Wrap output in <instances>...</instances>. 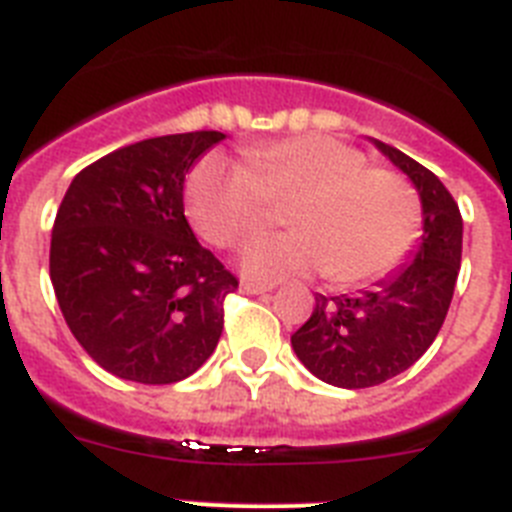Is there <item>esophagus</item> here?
I'll return each mask as SVG.
<instances>
[{
    "label": "esophagus",
    "instance_id": "34e87169",
    "mask_svg": "<svg viewBox=\"0 0 512 512\" xmlns=\"http://www.w3.org/2000/svg\"><path fill=\"white\" fill-rule=\"evenodd\" d=\"M242 291H244V293H252V296H257V293H268V291H273V286H268V283L242 281Z\"/></svg>",
    "mask_w": 512,
    "mask_h": 512
}]
</instances>
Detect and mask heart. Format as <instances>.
Instances as JSON below:
<instances>
[{
	"label": "heart",
	"instance_id": "b5f03b06",
	"mask_svg": "<svg viewBox=\"0 0 512 512\" xmlns=\"http://www.w3.org/2000/svg\"><path fill=\"white\" fill-rule=\"evenodd\" d=\"M288 206V234L252 242L242 255L255 281L322 270L337 286L391 273L420 234L422 208L402 175L368 167L355 146L332 136H299L252 146L247 167L211 157L193 172L188 213L216 247H237Z\"/></svg>",
	"mask_w": 512,
	"mask_h": 512
}]
</instances>
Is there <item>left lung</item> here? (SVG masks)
Returning <instances> with one entry per match:
<instances>
[{
    "mask_svg": "<svg viewBox=\"0 0 512 512\" xmlns=\"http://www.w3.org/2000/svg\"><path fill=\"white\" fill-rule=\"evenodd\" d=\"M420 193L422 237L415 257L371 291L322 296L311 317L291 335L299 361L324 384L366 389L417 363L433 345L461 270L464 221L438 177L399 149L373 139Z\"/></svg>",
    "mask_w": 512,
    "mask_h": 512,
    "instance_id": "obj_1",
    "label": "left lung"
}]
</instances>
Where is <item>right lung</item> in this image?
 Returning a JSON list of instances; mask_svg holds the SVG:
<instances>
[{"label":"right lung","mask_w":512,"mask_h":512,"mask_svg":"<svg viewBox=\"0 0 512 512\" xmlns=\"http://www.w3.org/2000/svg\"><path fill=\"white\" fill-rule=\"evenodd\" d=\"M219 131L157 136L84 167L51 237V283L71 335L118 379L175 384L219 345L239 281L185 219V175Z\"/></svg>","instance_id":"obj_1"}]
</instances>
